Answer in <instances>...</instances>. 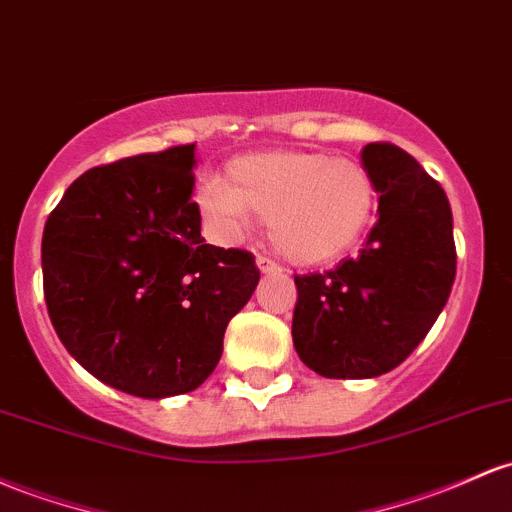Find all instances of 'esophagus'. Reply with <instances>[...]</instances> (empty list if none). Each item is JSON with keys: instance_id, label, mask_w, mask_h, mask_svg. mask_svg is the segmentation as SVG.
Instances as JSON below:
<instances>
[{"instance_id": "obj_1", "label": "esophagus", "mask_w": 512, "mask_h": 512, "mask_svg": "<svg viewBox=\"0 0 512 512\" xmlns=\"http://www.w3.org/2000/svg\"><path fill=\"white\" fill-rule=\"evenodd\" d=\"M257 267H260L262 274H277V272H282V267H279L274 260H269V257H265V255H257Z\"/></svg>"}]
</instances>
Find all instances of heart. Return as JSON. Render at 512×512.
Listing matches in <instances>:
<instances>
[{
	"instance_id": "b5f03b06",
	"label": "heart",
	"mask_w": 512,
	"mask_h": 512,
	"mask_svg": "<svg viewBox=\"0 0 512 512\" xmlns=\"http://www.w3.org/2000/svg\"><path fill=\"white\" fill-rule=\"evenodd\" d=\"M201 209L228 230L250 216L262 218L286 260L320 265L362 240L376 209V187L355 157L272 150L235 157L223 184L204 189Z\"/></svg>"
}]
</instances>
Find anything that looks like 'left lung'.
Returning a JSON list of instances; mask_svg holds the SVG:
<instances>
[{"mask_svg": "<svg viewBox=\"0 0 512 512\" xmlns=\"http://www.w3.org/2000/svg\"><path fill=\"white\" fill-rule=\"evenodd\" d=\"M379 192V221L357 257L323 274H296L294 347L328 379H372L396 369L445 308L457 274L445 189L406 150H362Z\"/></svg>", "mask_w": 512, "mask_h": 512, "instance_id": "1", "label": "left lung"}]
</instances>
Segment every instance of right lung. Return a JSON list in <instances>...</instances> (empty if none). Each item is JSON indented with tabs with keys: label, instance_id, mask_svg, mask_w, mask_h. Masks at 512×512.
<instances>
[{
	"label": "right lung",
	"instance_id": "right-lung-1",
	"mask_svg": "<svg viewBox=\"0 0 512 512\" xmlns=\"http://www.w3.org/2000/svg\"><path fill=\"white\" fill-rule=\"evenodd\" d=\"M194 143L92 167L43 230V294L65 350L138 398L194 391L260 282L255 257L204 243Z\"/></svg>",
	"mask_w": 512,
	"mask_h": 512
}]
</instances>
